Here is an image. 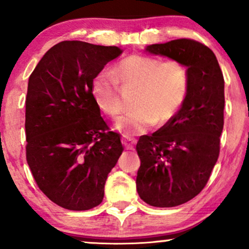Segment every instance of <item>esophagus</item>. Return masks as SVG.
<instances>
[{
    "label": "esophagus",
    "mask_w": 249,
    "mask_h": 249,
    "mask_svg": "<svg viewBox=\"0 0 249 249\" xmlns=\"http://www.w3.org/2000/svg\"><path fill=\"white\" fill-rule=\"evenodd\" d=\"M136 139L134 138H132V137H127V136H124L122 138V142H123V145H124L125 146V148H126V150H132L133 148V145L136 144Z\"/></svg>",
    "instance_id": "obj_1"
}]
</instances>
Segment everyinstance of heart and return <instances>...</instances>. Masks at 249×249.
Returning a JSON list of instances; mask_svg holds the SVG:
<instances>
[{
  "label": "heart",
  "instance_id": "obj_1",
  "mask_svg": "<svg viewBox=\"0 0 249 249\" xmlns=\"http://www.w3.org/2000/svg\"><path fill=\"white\" fill-rule=\"evenodd\" d=\"M113 77L98 73L92 82V95L103 113L117 118L124 110L119 83L137 89L136 107L117 122V130L125 134H141L154 124L164 126L178 115L190 91V72L178 59L133 53L115 65Z\"/></svg>",
  "mask_w": 249,
  "mask_h": 249
}]
</instances>
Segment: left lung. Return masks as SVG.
<instances>
[{"mask_svg": "<svg viewBox=\"0 0 249 249\" xmlns=\"http://www.w3.org/2000/svg\"><path fill=\"white\" fill-rule=\"evenodd\" d=\"M147 53L178 59L190 72V91L174 118L137 142V191L154 207L190 201L206 186L218 160L224 128L225 81L210 48L190 38L147 45Z\"/></svg>", "mask_w": 249, "mask_h": 249, "instance_id": "obj_1", "label": "left lung"}]
</instances>
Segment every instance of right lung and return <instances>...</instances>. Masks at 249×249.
<instances>
[{
  "mask_svg": "<svg viewBox=\"0 0 249 249\" xmlns=\"http://www.w3.org/2000/svg\"><path fill=\"white\" fill-rule=\"evenodd\" d=\"M122 53L118 47L63 41L29 77L27 161L39 190L65 210L101 204L107 174L124 150L92 95L93 78Z\"/></svg>",
  "mask_w": 249,
  "mask_h": 249,
  "instance_id": "obj_1",
  "label": "right lung"
}]
</instances>
